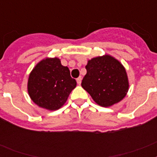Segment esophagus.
Returning a JSON list of instances; mask_svg holds the SVG:
<instances>
[{
    "label": "esophagus",
    "mask_w": 157,
    "mask_h": 157,
    "mask_svg": "<svg viewBox=\"0 0 157 157\" xmlns=\"http://www.w3.org/2000/svg\"><path fill=\"white\" fill-rule=\"evenodd\" d=\"M81 80H82V78H81V76H79L78 78L76 79V82H77V84H78V85H81Z\"/></svg>",
    "instance_id": "obj_1"
}]
</instances>
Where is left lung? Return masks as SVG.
Segmentation results:
<instances>
[{
    "instance_id": "obj_1",
    "label": "left lung",
    "mask_w": 157,
    "mask_h": 157,
    "mask_svg": "<svg viewBox=\"0 0 157 157\" xmlns=\"http://www.w3.org/2000/svg\"><path fill=\"white\" fill-rule=\"evenodd\" d=\"M87 73L81 86L101 107H111L119 103L129 90V79L124 67L110 54L88 60Z\"/></svg>"
}]
</instances>
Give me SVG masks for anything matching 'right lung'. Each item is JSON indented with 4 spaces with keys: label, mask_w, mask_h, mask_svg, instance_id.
<instances>
[{
    "label": "right lung",
    "mask_w": 157,
    "mask_h": 157,
    "mask_svg": "<svg viewBox=\"0 0 157 157\" xmlns=\"http://www.w3.org/2000/svg\"><path fill=\"white\" fill-rule=\"evenodd\" d=\"M76 86L69 68L63 66L57 57L40 60L28 76L29 97L38 107L49 111L63 107Z\"/></svg>",
    "instance_id": "add662e5"
}]
</instances>
